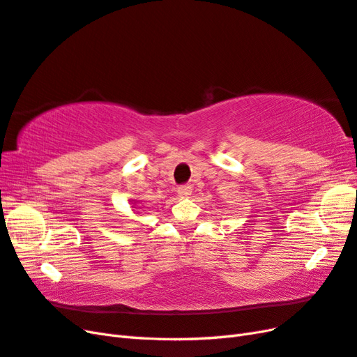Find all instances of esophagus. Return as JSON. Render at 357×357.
I'll return each instance as SVG.
<instances>
[{
  "label": "esophagus",
  "instance_id": "obj_1",
  "mask_svg": "<svg viewBox=\"0 0 357 357\" xmlns=\"http://www.w3.org/2000/svg\"><path fill=\"white\" fill-rule=\"evenodd\" d=\"M177 194H178V197H181V198H189V195L192 194V186H190V185L178 186Z\"/></svg>",
  "mask_w": 357,
  "mask_h": 357
}]
</instances>
